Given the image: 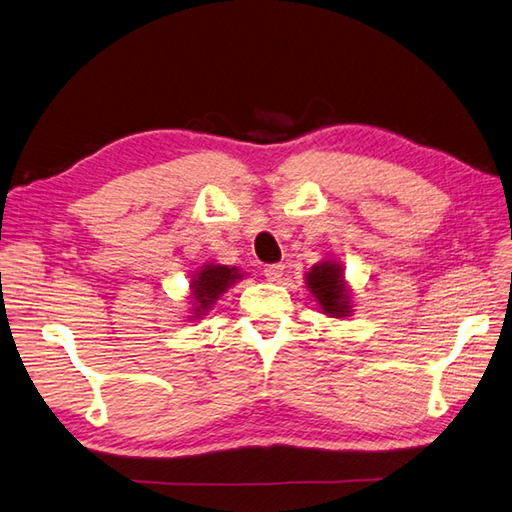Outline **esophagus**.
<instances>
[{
	"mask_svg": "<svg viewBox=\"0 0 512 512\" xmlns=\"http://www.w3.org/2000/svg\"><path fill=\"white\" fill-rule=\"evenodd\" d=\"M282 271H285V267H282V265H267L263 269V274L269 282H278L282 278Z\"/></svg>",
	"mask_w": 512,
	"mask_h": 512,
	"instance_id": "1",
	"label": "esophagus"
}]
</instances>
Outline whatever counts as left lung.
Wrapping results in <instances>:
<instances>
[{
    "instance_id": "8db88e82",
    "label": "left lung",
    "mask_w": 512,
    "mask_h": 512,
    "mask_svg": "<svg viewBox=\"0 0 512 512\" xmlns=\"http://www.w3.org/2000/svg\"><path fill=\"white\" fill-rule=\"evenodd\" d=\"M304 276L306 289L311 291L324 315L335 317V320L352 315V291L346 282L344 267L337 260H322V263H317L306 271Z\"/></svg>"
}]
</instances>
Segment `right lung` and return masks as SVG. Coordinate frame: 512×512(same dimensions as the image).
Returning <instances> with one entry per match:
<instances>
[{
    "mask_svg": "<svg viewBox=\"0 0 512 512\" xmlns=\"http://www.w3.org/2000/svg\"><path fill=\"white\" fill-rule=\"evenodd\" d=\"M243 278L241 269L238 267H227L217 263H206L201 265L195 274L190 278V315L188 320H201L206 315L221 295L236 285L238 280Z\"/></svg>",
    "mask_w": 512,
    "mask_h": 512,
    "instance_id": "1",
    "label": "right lung"
}]
</instances>
